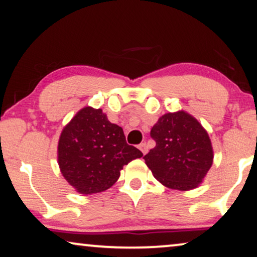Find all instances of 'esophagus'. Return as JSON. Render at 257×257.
<instances>
[{"instance_id": "esophagus-1", "label": "esophagus", "mask_w": 257, "mask_h": 257, "mask_svg": "<svg viewBox=\"0 0 257 257\" xmlns=\"http://www.w3.org/2000/svg\"><path fill=\"white\" fill-rule=\"evenodd\" d=\"M139 149L142 151V153H143V155H147V152H148V145H147V143H141L139 145Z\"/></svg>"}]
</instances>
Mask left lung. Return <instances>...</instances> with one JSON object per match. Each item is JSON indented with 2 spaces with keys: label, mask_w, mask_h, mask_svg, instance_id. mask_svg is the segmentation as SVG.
Wrapping results in <instances>:
<instances>
[{
  "label": "left lung",
  "mask_w": 257,
  "mask_h": 257,
  "mask_svg": "<svg viewBox=\"0 0 257 257\" xmlns=\"http://www.w3.org/2000/svg\"><path fill=\"white\" fill-rule=\"evenodd\" d=\"M150 135L156 147L143 159L153 177L171 189L196 188L213 162L211 141L200 122L185 110L167 113Z\"/></svg>",
  "instance_id": "obj_1"
}]
</instances>
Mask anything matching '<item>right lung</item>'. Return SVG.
I'll list each match as a JSON object with an SVG mask.
<instances>
[{
  "instance_id": "1",
  "label": "right lung",
  "mask_w": 257,
  "mask_h": 257,
  "mask_svg": "<svg viewBox=\"0 0 257 257\" xmlns=\"http://www.w3.org/2000/svg\"><path fill=\"white\" fill-rule=\"evenodd\" d=\"M143 156L127 144L123 130L102 110L84 107L61 133L57 160L61 173L78 193L91 195L112 187L124 165Z\"/></svg>"
}]
</instances>
